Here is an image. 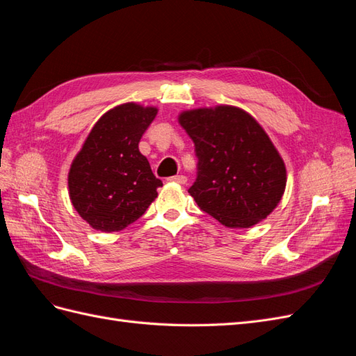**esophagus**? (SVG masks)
<instances>
[{
  "mask_svg": "<svg viewBox=\"0 0 356 356\" xmlns=\"http://www.w3.org/2000/svg\"><path fill=\"white\" fill-rule=\"evenodd\" d=\"M169 181L170 182H177V184H186L187 177H184V175H175V177H170Z\"/></svg>",
  "mask_w": 356,
  "mask_h": 356,
  "instance_id": "1",
  "label": "esophagus"
}]
</instances>
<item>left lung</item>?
Masks as SVG:
<instances>
[{
    "label": "left lung",
    "mask_w": 356,
    "mask_h": 356,
    "mask_svg": "<svg viewBox=\"0 0 356 356\" xmlns=\"http://www.w3.org/2000/svg\"><path fill=\"white\" fill-rule=\"evenodd\" d=\"M178 122L195 143L197 178L188 193L199 208L232 229L267 218L284 196L286 169L255 118L218 105L182 111Z\"/></svg>",
    "instance_id": "obj_1"
}]
</instances>
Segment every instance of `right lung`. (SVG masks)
<instances>
[{"instance_id": "right-lung-1", "label": "right lung", "mask_w": 356, "mask_h": 356, "mask_svg": "<svg viewBox=\"0 0 356 356\" xmlns=\"http://www.w3.org/2000/svg\"><path fill=\"white\" fill-rule=\"evenodd\" d=\"M156 115V106L135 102L114 106L95 123L72 160L70 199L92 229L120 232L157 197L163 184L138 148Z\"/></svg>"}]
</instances>
